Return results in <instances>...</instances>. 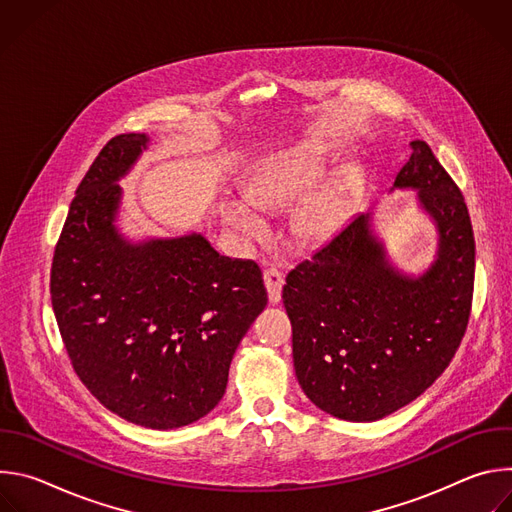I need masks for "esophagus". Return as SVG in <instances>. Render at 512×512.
Masks as SVG:
<instances>
[{"instance_id":"esophagus-1","label":"esophagus","mask_w":512,"mask_h":512,"mask_svg":"<svg viewBox=\"0 0 512 512\" xmlns=\"http://www.w3.org/2000/svg\"><path fill=\"white\" fill-rule=\"evenodd\" d=\"M263 281L267 287V296L271 304H277L281 300V287H283V273L277 267H267L263 271Z\"/></svg>"}]
</instances>
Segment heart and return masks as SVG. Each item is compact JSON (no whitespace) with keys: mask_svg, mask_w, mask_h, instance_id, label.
<instances>
[{"mask_svg":"<svg viewBox=\"0 0 512 512\" xmlns=\"http://www.w3.org/2000/svg\"><path fill=\"white\" fill-rule=\"evenodd\" d=\"M324 154L318 150H291L273 158L247 186V198H231L223 204L225 221L245 237H259L265 229L261 210H275L308 192L324 170ZM342 194L330 182L310 194L296 214V231L304 239L328 235L340 218Z\"/></svg>","mask_w":512,"mask_h":512,"instance_id":"b5f03b06","label":"heart"}]
</instances>
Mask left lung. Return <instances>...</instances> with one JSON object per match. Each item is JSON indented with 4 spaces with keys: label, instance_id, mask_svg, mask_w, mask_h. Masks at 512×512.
<instances>
[{
    "label": "left lung",
    "instance_id": "left-lung-1",
    "mask_svg": "<svg viewBox=\"0 0 512 512\" xmlns=\"http://www.w3.org/2000/svg\"><path fill=\"white\" fill-rule=\"evenodd\" d=\"M393 188H415L440 231L433 265L399 273L358 214L285 277L298 381L322 411L377 421L417 399L452 362L472 310L476 245L468 206L429 145L411 141Z\"/></svg>",
    "mask_w": 512,
    "mask_h": 512
}]
</instances>
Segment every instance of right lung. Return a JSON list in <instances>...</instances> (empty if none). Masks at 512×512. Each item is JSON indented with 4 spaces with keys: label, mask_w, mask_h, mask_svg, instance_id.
Instances as JSON below:
<instances>
[{
    "label": "right lung",
    "mask_w": 512,
    "mask_h": 512,
    "mask_svg": "<svg viewBox=\"0 0 512 512\" xmlns=\"http://www.w3.org/2000/svg\"><path fill=\"white\" fill-rule=\"evenodd\" d=\"M145 145V133L115 135L81 180L54 249L50 298L85 387L131 423L174 429L223 399L267 289L255 261L218 255L202 235L131 245L117 233V182Z\"/></svg>",
    "instance_id": "add662e5"
}]
</instances>
